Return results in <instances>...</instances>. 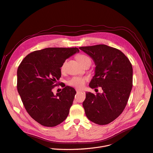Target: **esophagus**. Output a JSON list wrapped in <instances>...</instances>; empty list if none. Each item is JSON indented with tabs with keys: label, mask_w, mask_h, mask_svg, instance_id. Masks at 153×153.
Returning <instances> with one entry per match:
<instances>
[{
	"label": "esophagus",
	"mask_w": 153,
	"mask_h": 153,
	"mask_svg": "<svg viewBox=\"0 0 153 153\" xmlns=\"http://www.w3.org/2000/svg\"><path fill=\"white\" fill-rule=\"evenodd\" d=\"M76 91H77V93L84 92V91H83V90H79V89H76Z\"/></svg>",
	"instance_id": "1"
}]
</instances>
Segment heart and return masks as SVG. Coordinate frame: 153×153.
I'll return each instance as SVG.
<instances>
[{
  "mask_svg": "<svg viewBox=\"0 0 153 153\" xmlns=\"http://www.w3.org/2000/svg\"><path fill=\"white\" fill-rule=\"evenodd\" d=\"M77 59L78 60V61L82 64L83 65L84 63H85L86 62L88 61H90L91 60L87 56L85 55L84 54H80L78 55ZM66 61H65L61 67H60V70L62 72H63L65 70V66H66ZM88 81V78L85 77H80V76H74L73 77H72L71 79H69L68 81V84L71 85L72 87H74L75 88H82L84 87L86 84V82Z\"/></svg>",
  "mask_w": 153,
  "mask_h": 153,
  "instance_id": "b5f03b06",
  "label": "heart"
}]
</instances>
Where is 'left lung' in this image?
I'll return each mask as SVG.
<instances>
[{"mask_svg":"<svg viewBox=\"0 0 153 153\" xmlns=\"http://www.w3.org/2000/svg\"><path fill=\"white\" fill-rule=\"evenodd\" d=\"M93 59L95 75L89 86L101 87L103 93H86L83 102L87 117L100 125L107 124L118 118L126 107L132 88V66L121 51L105 45L80 47Z\"/></svg>","mask_w":153,"mask_h":153,"instance_id":"8db88e82","label":"left lung"}]
</instances>
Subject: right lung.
Wrapping results in <instances>:
<instances>
[{
    "label": "right lung",
    "mask_w": 153,
    "mask_h": 153,
    "mask_svg": "<svg viewBox=\"0 0 153 153\" xmlns=\"http://www.w3.org/2000/svg\"><path fill=\"white\" fill-rule=\"evenodd\" d=\"M77 48H48L28 54L17 71V89L29 115L46 127H53L68 117L76 90L60 85L62 91L54 95L61 77L60 67L69 57L79 52Z\"/></svg>",
    "instance_id": "add662e5"
}]
</instances>
